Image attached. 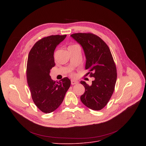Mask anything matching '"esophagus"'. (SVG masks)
<instances>
[{"label": "esophagus", "mask_w": 146, "mask_h": 146, "mask_svg": "<svg viewBox=\"0 0 146 146\" xmlns=\"http://www.w3.org/2000/svg\"><path fill=\"white\" fill-rule=\"evenodd\" d=\"M77 83H78V82L77 81H76V80H72L71 81V84L72 85L76 84H77Z\"/></svg>", "instance_id": "esophagus-1"}]
</instances>
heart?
<instances>
[{
    "mask_svg": "<svg viewBox=\"0 0 146 146\" xmlns=\"http://www.w3.org/2000/svg\"><path fill=\"white\" fill-rule=\"evenodd\" d=\"M76 47H80L78 46V45L76 44H72V45H70V46H69V47H68V50H69V49H70V48H76ZM72 76H73V74H72Z\"/></svg>",
    "mask_w": 146,
    "mask_h": 146,
    "instance_id": "1",
    "label": "heart"
}]
</instances>
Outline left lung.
<instances>
[{"instance_id":"1","label":"left lung","mask_w":146,"mask_h":146,"mask_svg":"<svg viewBox=\"0 0 146 146\" xmlns=\"http://www.w3.org/2000/svg\"><path fill=\"white\" fill-rule=\"evenodd\" d=\"M70 36L84 50L86 69L89 70L91 77L95 78L91 86L81 81L85 87L84 94L80 96L81 101L93 110H100L110 99L117 77L110 48L101 38L91 33H77Z\"/></svg>"}]
</instances>
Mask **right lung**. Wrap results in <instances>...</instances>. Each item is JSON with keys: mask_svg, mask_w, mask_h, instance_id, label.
<instances>
[{"mask_svg": "<svg viewBox=\"0 0 146 146\" xmlns=\"http://www.w3.org/2000/svg\"><path fill=\"white\" fill-rule=\"evenodd\" d=\"M66 35H51L38 40L28 58L27 78L32 100L42 112L55 111L63 102L71 82L65 77L59 82L51 79L50 69L55 65L54 50Z\"/></svg>", "mask_w": 146, "mask_h": 146, "instance_id": "add662e5", "label": "right lung"}]
</instances>
